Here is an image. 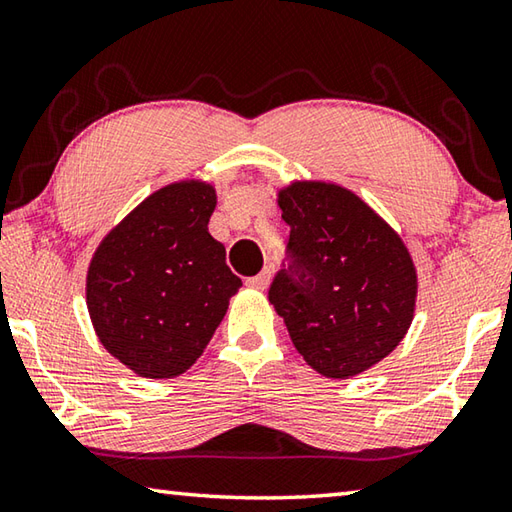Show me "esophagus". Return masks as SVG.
I'll list each match as a JSON object with an SVG mask.
<instances>
[{"label":"esophagus","instance_id":"1","mask_svg":"<svg viewBox=\"0 0 512 512\" xmlns=\"http://www.w3.org/2000/svg\"><path fill=\"white\" fill-rule=\"evenodd\" d=\"M271 268H264V271L262 273H259V275H255V277H248V286L250 288H257V291H264V288L268 286V284H271Z\"/></svg>","mask_w":512,"mask_h":512}]
</instances>
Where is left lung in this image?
<instances>
[{
	"label": "left lung",
	"instance_id": "left-lung-1",
	"mask_svg": "<svg viewBox=\"0 0 512 512\" xmlns=\"http://www.w3.org/2000/svg\"><path fill=\"white\" fill-rule=\"evenodd\" d=\"M291 226L288 266L268 300L302 358L327 378H353L410 329L416 268L398 232L351 190L293 181L277 192Z\"/></svg>",
	"mask_w": 512,
	"mask_h": 512
}]
</instances>
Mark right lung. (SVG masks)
<instances>
[{
  "instance_id": "obj_1",
  "label": "right lung",
  "mask_w": 512,
  "mask_h": 512,
  "mask_svg": "<svg viewBox=\"0 0 512 512\" xmlns=\"http://www.w3.org/2000/svg\"><path fill=\"white\" fill-rule=\"evenodd\" d=\"M217 192L176 181L150 194L100 241L87 271L98 340L143 378H174L208 347L241 280L208 221Z\"/></svg>"
}]
</instances>
